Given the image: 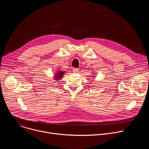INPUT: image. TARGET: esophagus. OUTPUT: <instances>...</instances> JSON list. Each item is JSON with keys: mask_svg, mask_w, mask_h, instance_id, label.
Returning <instances> with one entry per match:
<instances>
[{"mask_svg": "<svg viewBox=\"0 0 149 149\" xmlns=\"http://www.w3.org/2000/svg\"><path fill=\"white\" fill-rule=\"evenodd\" d=\"M78 71H79V70L78 68H74L72 70V72L74 73H77V72H78Z\"/></svg>", "mask_w": 149, "mask_h": 149, "instance_id": "obj_1", "label": "esophagus"}]
</instances>
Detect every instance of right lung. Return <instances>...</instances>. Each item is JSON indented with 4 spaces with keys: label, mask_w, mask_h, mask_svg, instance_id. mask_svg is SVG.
<instances>
[{
    "label": "right lung",
    "mask_w": 149,
    "mask_h": 149,
    "mask_svg": "<svg viewBox=\"0 0 149 149\" xmlns=\"http://www.w3.org/2000/svg\"><path fill=\"white\" fill-rule=\"evenodd\" d=\"M64 72H63V71H58L57 73H56V75H55V78H55V80L58 81V79H61V78H62V75H64Z\"/></svg>",
    "instance_id": "obj_1"
}]
</instances>
